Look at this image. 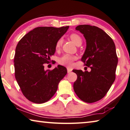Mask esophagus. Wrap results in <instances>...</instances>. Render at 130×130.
<instances>
[{
    "instance_id": "obj_1",
    "label": "esophagus",
    "mask_w": 130,
    "mask_h": 130,
    "mask_svg": "<svg viewBox=\"0 0 130 130\" xmlns=\"http://www.w3.org/2000/svg\"><path fill=\"white\" fill-rule=\"evenodd\" d=\"M67 70H68V73H69L71 72L72 71V68H67Z\"/></svg>"
}]
</instances>
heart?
<instances>
[{"label": "heart", "mask_w": 130, "mask_h": 130, "mask_svg": "<svg viewBox=\"0 0 130 130\" xmlns=\"http://www.w3.org/2000/svg\"><path fill=\"white\" fill-rule=\"evenodd\" d=\"M70 38L74 43L78 45L79 44H82V39L79 35L77 34H72L70 35ZM63 39L62 38H60L56 42V49H58L60 48L61 45L62 44ZM77 57L75 56H72L68 54L63 55L62 57L59 58V63L62 65L67 66V67H71L73 64V61L75 60Z\"/></svg>", "instance_id": "1"}]
</instances>
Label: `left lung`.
<instances>
[{
  "instance_id": "left-lung-1",
  "label": "left lung",
  "mask_w": 130,
  "mask_h": 130,
  "mask_svg": "<svg viewBox=\"0 0 130 130\" xmlns=\"http://www.w3.org/2000/svg\"><path fill=\"white\" fill-rule=\"evenodd\" d=\"M75 30L86 39V47L81 61L91 71L73 70L77 75L73 89L82 101L93 103L104 97L115 81L118 61L116 48L112 39L100 28L79 25Z\"/></svg>"
}]
</instances>
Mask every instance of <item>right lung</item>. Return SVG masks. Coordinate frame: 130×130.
<instances>
[{
    "label": "right lung",
    "instance_id": "add662e5",
    "mask_svg": "<svg viewBox=\"0 0 130 130\" xmlns=\"http://www.w3.org/2000/svg\"><path fill=\"white\" fill-rule=\"evenodd\" d=\"M69 26L60 28L37 27L19 41L14 57L15 74L26 98L35 103L48 101L57 91L59 82L67 74L58 65L52 70L44 69L56 52V44Z\"/></svg>",
    "mask_w": 130,
    "mask_h": 130
}]
</instances>
